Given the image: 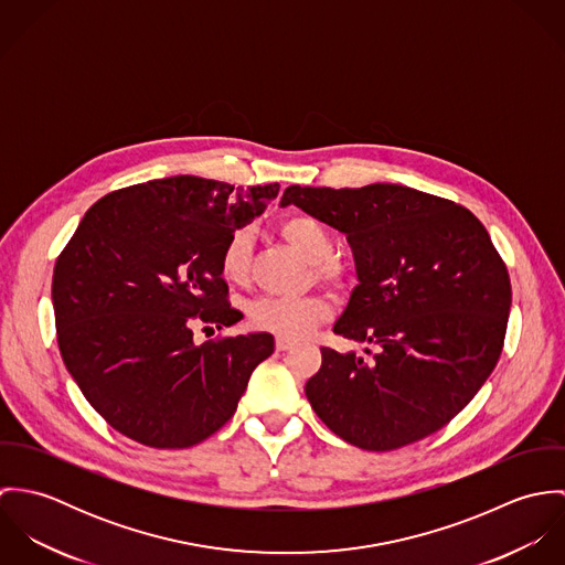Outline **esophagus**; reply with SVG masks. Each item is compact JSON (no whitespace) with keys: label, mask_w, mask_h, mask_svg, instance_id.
<instances>
[{"label":"esophagus","mask_w":565,"mask_h":565,"mask_svg":"<svg viewBox=\"0 0 565 565\" xmlns=\"http://www.w3.org/2000/svg\"><path fill=\"white\" fill-rule=\"evenodd\" d=\"M294 345V339H289V337H276V350H289Z\"/></svg>","instance_id":"obj_1"}]
</instances>
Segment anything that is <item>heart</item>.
<instances>
[{"mask_svg":"<svg viewBox=\"0 0 565 565\" xmlns=\"http://www.w3.org/2000/svg\"><path fill=\"white\" fill-rule=\"evenodd\" d=\"M278 233L313 263V276L330 287H343L345 267L334 254V237L322 222L307 213H291L280 220ZM252 263V237L247 231L228 235L220 252V274L231 285H245ZM249 322L278 337L300 339L330 316V307L320 294L300 298L263 296L249 305Z\"/></svg>","mask_w":565,"mask_h":565,"instance_id":"heart-1","label":"heart"}]
</instances>
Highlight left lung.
<instances>
[{
	"instance_id": "8db88e82",
	"label": "left lung",
	"mask_w": 565,
	"mask_h": 565,
	"mask_svg": "<svg viewBox=\"0 0 565 565\" xmlns=\"http://www.w3.org/2000/svg\"><path fill=\"white\" fill-rule=\"evenodd\" d=\"M282 206L345 235L356 278L334 332L365 356L322 348L305 392L348 444L385 452L444 428L493 372L511 280L483 224L461 204L403 184L285 189Z\"/></svg>"
}]
</instances>
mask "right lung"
<instances>
[{
  "label": "right lung",
  "instance_id": "add662e5",
  "mask_svg": "<svg viewBox=\"0 0 565 565\" xmlns=\"http://www.w3.org/2000/svg\"><path fill=\"white\" fill-rule=\"evenodd\" d=\"M278 189L173 175L113 191L84 213L54 267L56 337L84 398L121 435L189 448L235 415L274 337L198 345L193 328L239 322L220 252Z\"/></svg>",
  "mask_w": 565,
  "mask_h": 565
}]
</instances>
